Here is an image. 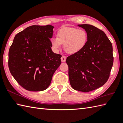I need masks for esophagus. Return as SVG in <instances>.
<instances>
[{
  "label": "esophagus",
  "instance_id": "esophagus-1",
  "mask_svg": "<svg viewBox=\"0 0 123 123\" xmlns=\"http://www.w3.org/2000/svg\"><path fill=\"white\" fill-rule=\"evenodd\" d=\"M66 59H67L66 56H64V55L62 56L61 58L62 62H66Z\"/></svg>",
  "mask_w": 123,
  "mask_h": 123
}]
</instances>
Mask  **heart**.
<instances>
[{"label":"heart","instance_id":"b5f03b06","mask_svg":"<svg viewBox=\"0 0 123 123\" xmlns=\"http://www.w3.org/2000/svg\"><path fill=\"white\" fill-rule=\"evenodd\" d=\"M56 38L51 41L52 48L57 51L63 44L64 51L67 53L74 54L85 48L88 42V34L83 29L66 27L60 30L56 34Z\"/></svg>","mask_w":123,"mask_h":123}]
</instances>
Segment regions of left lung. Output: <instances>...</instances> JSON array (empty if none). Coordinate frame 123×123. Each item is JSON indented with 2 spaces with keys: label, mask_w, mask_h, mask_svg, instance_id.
<instances>
[{
  "label": "left lung",
  "mask_w": 123,
  "mask_h": 123,
  "mask_svg": "<svg viewBox=\"0 0 123 123\" xmlns=\"http://www.w3.org/2000/svg\"><path fill=\"white\" fill-rule=\"evenodd\" d=\"M88 34L87 45L82 50L67 58L71 86L87 92L107 81L113 67V46L103 31L89 24L78 25Z\"/></svg>",
  "instance_id": "1"
}]
</instances>
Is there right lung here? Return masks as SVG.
<instances>
[{
    "mask_svg": "<svg viewBox=\"0 0 123 123\" xmlns=\"http://www.w3.org/2000/svg\"><path fill=\"white\" fill-rule=\"evenodd\" d=\"M54 27L33 25L16 35L8 53V67L16 81L31 91L46 89L61 64L51 49Z\"/></svg>",
    "mask_w": 123,
    "mask_h": 123,
    "instance_id": "obj_1",
    "label": "right lung"
}]
</instances>
